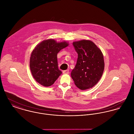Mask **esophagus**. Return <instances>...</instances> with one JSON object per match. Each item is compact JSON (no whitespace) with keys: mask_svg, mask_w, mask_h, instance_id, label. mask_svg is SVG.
I'll use <instances>...</instances> for the list:
<instances>
[{"mask_svg":"<svg viewBox=\"0 0 134 134\" xmlns=\"http://www.w3.org/2000/svg\"><path fill=\"white\" fill-rule=\"evenodd\" d=\"M63 74H69V70H64V71H63Z\"/></svg>","mask_w":134,"mask_h":134,"instance_id":"1","label":"esophagus"}]
</instances>
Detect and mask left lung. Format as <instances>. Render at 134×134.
Instances as JSON below:
<instances>
[{
    "instance_id": "left-lung-1",
    "label": "left lung",
    "mask_w": 134,
    "mask_h": 134,
    "mask_svg": "<svg viewBox=\"0 0 134 134\" xmlns=\"http://www.w3.org/2000/svg\"><path fill=\"white\" fill-rule=\"evenodd\" d=\"M73 45L78 54V58L75 68L71 72V77L79 89L92 88L100 79L104 71L102 52L90 40L74 42Z\"/></svg>"
}]
</instances>
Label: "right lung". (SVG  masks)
I'll list each match as a JSON object with an SVG mask.
<instances>
[{"label":"right lung","mask_w":134,"mask_h":134,"mask_svg":"<svg viewBox=\"0 0 134 134\" xmlns=\"http://www.w3.org/2000/svg\"><path fill=\"white\" fill-rule=\"evenodd\" d=\"M69 45L66 42H57L54 39L44 40L32 52L30 67L32 75L41 85H53L62 74L58 69L57 54Z\"/></svg>","instance_id":"right-lung-1"}]
</instances>
